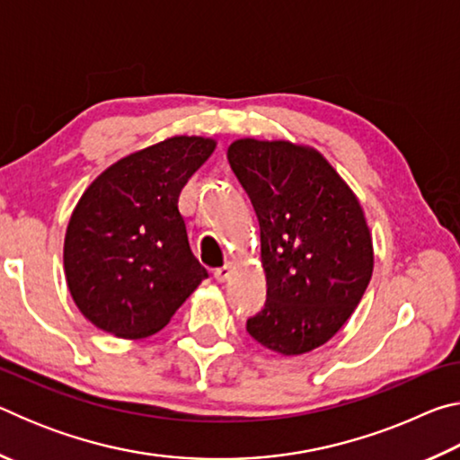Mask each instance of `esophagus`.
Listing matches in <instances>:
<instances>
[{"label":"esophagus","instance_id":"34e87169","mask_svg":"<svg viewBox=\"0 0 460 460\" xmlns=\"http://www.w3.org/2000/svg\"><path fill=\"white\" fill-rule=\"evenodd\" d=\"M231 271H233V266L227 261L223 268H217V270L213 271V276H215L217 282H225V279H227V278L231 276Z\"/></svg>","mask_w":460,"mask_h":460}]
</instances>
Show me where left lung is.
Returning <instances> with one entry per match:
<instances>
[{"label": "left lung", "mask_w": 460, "mask_h": 460, "mask_svg": "<svg viewBox=\"0 0 460 460\" xmlns=\"http://www.w3.org/2000/svg\"><path fill=\"white\" fill-rule=\"evenodd\" d=\"M227 158L258 215L268 282L247 332L279 355L313 351L349 321L373 274L359 199L310 146L241 137Z\"/></svg>", "instance_id": "8db88e82"}]
</instances>
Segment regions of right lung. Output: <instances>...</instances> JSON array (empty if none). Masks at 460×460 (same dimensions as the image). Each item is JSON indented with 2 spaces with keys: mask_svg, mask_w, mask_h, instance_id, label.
<instances>
[{
  "mask_svg": "<svg viewBox=\"0 0 460 460\" xmlns=\"http://www.w3.org/2000/svg\"><path fill=\"white\" fill-rule=\"evenodd\" d=\"M217 142L174 136L126 155L83 192L65 235V276L76 308L121 339L158 332L197 290L178 199Z\"/></svg>",
  "mask_w": 460,
  "mask_h": 460,
  "instance_id": "1",
  "label": "right lung"
}]
</instances>
